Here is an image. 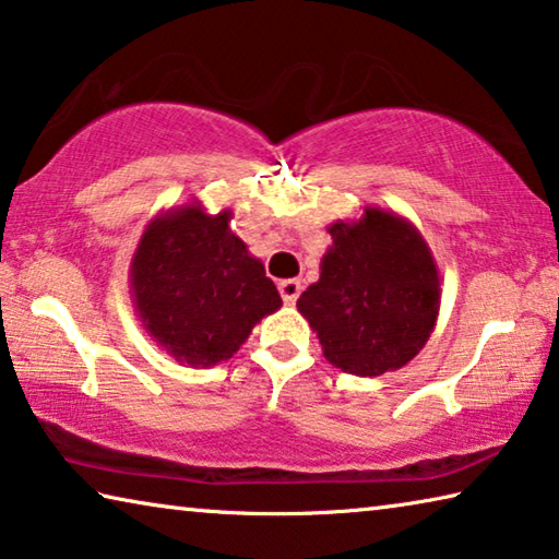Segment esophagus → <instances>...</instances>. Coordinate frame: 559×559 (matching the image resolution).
Returning a JSON list of instances; mask_svg holds the SVG:
<instances>
[{
  "instance_id": "34e87169",
  "label": "esophagus",
  "mask_w": 559,
  "mask_h": 559,
  "mask_svg": "<svg viewBox=\"0 0 559 559\" xmlns=\"http://www.w3.org/2000/svg\"><path fill=\"white\" fill-rule=\"evenodd\" d=\"M299 292H301V282L299 280H282L280 282V295H282V299L287 301V305H295L297 297H299Z\"/></svg>"
}]
</instances>
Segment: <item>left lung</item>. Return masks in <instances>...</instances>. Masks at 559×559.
I'll return each instance as SVG.
<instances>
[{
    "mask_svg": "<svg viewBox=\"0 0 559 559\" xmlns=\"http://www.w3.org/2000/svg\"><path fill=\"white\" fill-rule=\"evenodd\" d=\"M319 280L297 299L324 359L354 377H381L424 349L441 309V274L418 227L366 205L326 227Z\"/></svg>",
    "mask_w": 559,
    "mask_h": 559,
    "instance_id": "left-lung-1",
    "label": "left lung"
}]
</instances>
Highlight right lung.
<instances>
[{"label":"right lung","mask_w":559,"mask_h":559,"mask_svg":"<svg viewBox=\"0 0 559 559\" xmlns=\"http://www.w3.org/2000/svg\"><path fill=\"white\" fill-rule=\"evenodd\" d=\"M233 210L193 203L155 215L139 240L128 285L145 334L190 366L227 361L254 324L282 307L262 260L230 230Z\"/></svg>","instance_id":"obj_1"}]
</instances>
